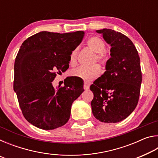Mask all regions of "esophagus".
Returning a JSON list of instances; mask_svg holds the SVG:
<instances>
[{
  "label": "esophagus",
  "mask_w": 158,
  "mask_h": 158,
  "mask_svg": "<svg viewBox=\"0 0 158 158\" xmlns=\"http://www.w3.org/2000/svg\"><path fill=\"white\" fill-rule=\"evenodd\" d=\"M89 88H90V84H89V83L84 82V90H89Z\"/></svg>",
  "instance_id": "1"
}]
</instances>
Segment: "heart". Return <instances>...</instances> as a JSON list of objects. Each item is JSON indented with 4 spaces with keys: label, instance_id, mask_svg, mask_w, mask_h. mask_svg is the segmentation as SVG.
<instances>
[{
    "label": "heart",
    "instance_id": "b5f03b06",
    "mask_svg": "<svg viewBox=\"0 0 158 158\" xmlns=\"http://www.w3.org/2000/svg\"><path fill=\"white\" fill-rule=\"evenodd\" d=\"M87 45L89 49L95 53L93 63H98L100 65H105L106 63V56L105 50L106 44L100 37L93 36L87 40ZM78 49L76 48L71 52L69 56V64L75 65L77 62ZM100 74V68L98 65L90 67H79L71 71V76L81 79L85 81H91L95 79Z\"/></svg>",
    "mask_w": 158,
    "mask_h": 158
}]
</instances>
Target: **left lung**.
I'll return each mask as SVG.
<instances>
[{"label": "left lung", "mask_w": 158, "mask_h": 158, "mask_svg": "<svg viewBox=\"0 0 158 158\" xmlns=\"http://www.w3.org/2000/svg\"><path fill=\"white\" fill-rule=\"evenodd\" d=\"M111 45L106 71L90 89L93 116L103 123H118L130 116L137 105L142 76L140 58L133 42L111 29L96 31Z\"/></svg>", "instance_id": "1"}]
</instances>
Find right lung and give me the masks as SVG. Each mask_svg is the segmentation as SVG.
Here are the masks:
<instances>
[{"label": "right lung", "instance_id": "add662e5", "mask_svg": "<svg viewBox=\"0 0 158 158\" xmlns=\"http://www.w3.org/2000/svg\"><path fill=\"white\" fill-rule=\"evenodd\" d=\"M84 31L58 33L42 31L23 42L15 58L14 90L27 121L42 130L65 125L83 85L67 79L64 86L52 85L57 74L69 68L71 52L81 43Z\"/></svg>", "mask_w": 158, "mask_h": 158}]
</instances>
